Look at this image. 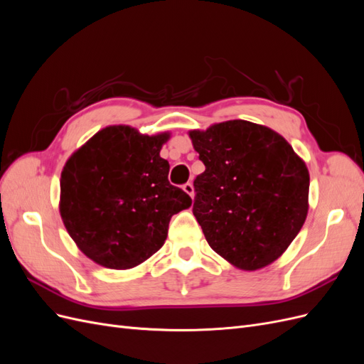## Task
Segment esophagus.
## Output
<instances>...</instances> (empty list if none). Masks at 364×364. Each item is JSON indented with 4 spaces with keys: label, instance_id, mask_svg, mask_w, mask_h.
<instances>
[{
    "label": "esophagus",
    "instance_id": "obj_1",
    "mask_svg": "<svg viewBox=\"0 0 364 364\" xmlns=\"http://www.w3.org/2000/svg\"><path fill=\"white\" fill-rule=\"evenodd\" d=\"M182 188H183V191L186 193V194H188L190 197H191V199H193V196H194V186H193V183H185L183 186H182Z\"/></svg>",
    "mask_w": 364,
    "mask_h": 364
}]
</instances>
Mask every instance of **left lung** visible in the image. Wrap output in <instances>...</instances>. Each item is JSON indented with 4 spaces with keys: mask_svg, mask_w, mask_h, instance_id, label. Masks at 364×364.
<instances>
[{
    "mask_svg": "<svg viewBox=\"0 0 364 364\" xmlns=\"http://www.w3.org/2000/svg\"><path fill=\"white\" fill-rule=\"evenodd\" d=\"M188 135L205 164L194 181L193 214L208 245L240 270L277 261L308 214L304 159L278 132L245 119Z\"/></svg>",
    "mask_w": 364,
    "mask_h": 364,
    "instance_id": "left-lung-1",
    "label": "left lung"
}]
</instances>
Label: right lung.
<instances>
[{
	"mask_svg": "<svg viewBox=\"0 0 364 364\" xmlns=\"http://www.w3.org/2000/svg\"><path fill=\"white\" fill-rule=\"evenodd\" d=\"M168 132L107 126L75 150L60 176L59 211L85 255L107 269L136 267L158 252L191 197L168 182Z\"/></svg>",
	"mask_w": 364,
	"mask_h": 364,
	"instance_id": "add662e5",
	"label": "right lung"
}]
</instances>
